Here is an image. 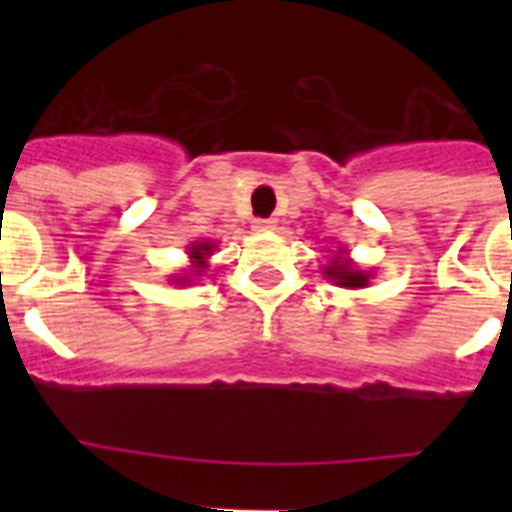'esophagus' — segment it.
Segmentation results:
<instances>
[{"label": "esophagus", "instance_id": "esophagus-1", "mask_svg": "<svg viewBox=\"0 0 512 512\" xmlns=\"http://www.w3.org/2000/svg\"><path fill=\"white\" fill-rule=\"evenodd\" d=\"M274 225H277V220H274V217H256V220H253V228L256 230H271Z\"/></svg>", "mask_w": 512, "mask_h": 512}]
</instances>
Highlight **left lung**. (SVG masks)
Returning a JSON list of instances; mask_svg holds the SVG:
<instances>
[{
    "label": "left lung",
    "instance_id": "8db88e82",
    "mask_svg": "<svg viewBox=\"0 0 512 512\" xmlns=\"http://www.w3.org/2000/svg\"><path fill=\"white\" fill-rule=\"evenodd\" d=\"M320 271H323V277L328 279V282L346 289H364L369 287V279H372V271L359 269V266L354 264V259H348V251L343 246H338V251L333 253V259H330Z\"/></svg>",
    "mask_w": 512,
    "mask_h": 512
}]
</instances>
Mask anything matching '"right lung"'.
I'll use <instances>...</instances> for the list:
<instances>
[{"label":"right lung","instance_id":"add662e5","mask_svg":"<svg viewBox=\"0 0 512 512\" xmlns=\"http://www.w3.org/2000/svg\"><path fill=\"white\" fill-rule=\"evenodd\" d=\"M215 248L217 246L212 241H194V243H189L187 253H189V261H192V269L182 271V274H174V277H171L169 282L176 284V287H189V284L197 282V279H200L202 274H205V271H207V259H210Z\"/></svg>","mask_w":512,"mask_h":512}]
</instances>
